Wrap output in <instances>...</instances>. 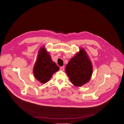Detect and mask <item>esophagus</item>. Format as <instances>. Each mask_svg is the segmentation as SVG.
<instances>
[{
  "label": "esophagus",
  "instance_id": "esophagus-1",
  "mask_svg": "<svg viewBox=\"0 0 124 124\" xmlns=\"http://www.w3.org/2000/svg\"><path fill=\"white\" fill-rule=\"evenodd\" d=\"M60 70L63 71L64 70V66H61V68H60Z\"/></svg>",
  "mask_w": 124,
  "mask_h": 124
}]
</instances>
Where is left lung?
I'll return each instance as SVG.
<instances>
[{
  "mask_svg": "<svg viewBox=\"0 0 124 124\" xmlns=\"http://www.w3.org/2000/svg\"><path fill=\"white\" fill-rule=\"evenodd\" d=\"M65 72L72 83L81 86L88 83L93 73V66L85 50L81 48L66 65Z\"/></svg>",
  "mask_w": 124,
  "mask_h": 124,
  "instance_id": "1",
  "label": "left lung"
}]
</instances>
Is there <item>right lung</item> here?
I'll list each match as a JSON object with an SVG mask.
<instances>
[{
  "instance_id": "right-lung-1",
  "label": "right lung",
  "mask_w": 124,
  "mask_h": 124,
  "mask_svg": "<svg viewBox=\"0 0 124 124\" xmlns=\"http://www.w3.org/2000/svg\"><path fill=\"white\" fill-rule=\"evenodd\" d=\"M59 70V66L51 60V57L45 46L41 47L33 66L34 78L40 83H46L50 80L52 75Z\"/></svg>"
}]
</instances>
